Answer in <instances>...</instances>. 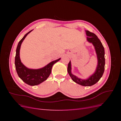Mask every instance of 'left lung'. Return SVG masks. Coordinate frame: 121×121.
<instances>
[{"label":"left lung","mask_w":121,"mask_h":121,"mask_svg":"<svg viewBox=\"0 0 121 121\" xmlns=\"http://www.w3.org/2000/svg\"><path fill=\"white\" fill-rule=\"evenodd\" d=\"M86 33L88 36L87 37V41L93 44L97 54L98 65L96 71L88 79L86 80L79 79L72 74L71 61H69L68 66V72L73 81L82 86H91L96 83L103 75L105 65L104 49L100 40L95 34L89 31H86Z\"/></svg>","instance_id":"obj_1"}]
</instances>
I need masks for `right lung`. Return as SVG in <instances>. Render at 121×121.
<instances>
[{
    "instance_id": "right-lung-1",
    "label": "right lung",
    "mask_w": 121,
    "mask_h": 121,
    "mask_svg": "<svg viewBox=\"0 0 121 121\" xmlns=\"http://www.w3.org/2000/svg\"><path fill=\"white\" fill-rule=\"evenodd\" d=\"M32 30L26 34L18 43L15 56V66L17 74L23 81L30 86L37 85L45 81L52 72L53 65L59 61L60 58L51 62L49 64L40 69H29L21 63L20 58V49L21 44L27 35Z\"/></svg>"
}]
</instances>
